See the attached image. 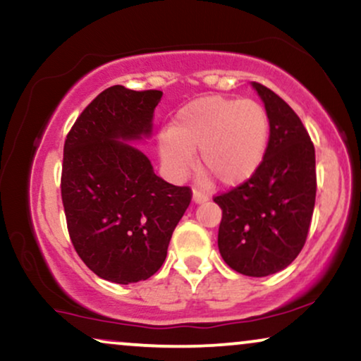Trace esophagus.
Returning a JSON list of instances; mask_svg holds the SVG:
<instances>
[{
  "label": "esophagus",
  "mask_w": 361,
  "mask_h": 361,
  "mask_svg": "<svg viewBox=\"0 0 361 361\" xmlns=\"http://www.w3.org/2000/svg\"><path fill=\"white\" fill-rule=\"evenodd\" d=\"M208 200H209V198H208V195L200 193V191L193 190V203H196V204H201V203H204V201H208Z\"/></svg>",
  "instance_id": "1"
}]
</instances>
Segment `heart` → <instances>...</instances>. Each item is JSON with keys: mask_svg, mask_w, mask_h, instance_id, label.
<instances>
[{"mask_svg": "<svg viewBox=\"0 0 361 361\" xmlns=\"http://www.w3.org/2000/svg\"><path fill=\"white\" fill-rule=\"evenodd\" d=\"M269 132V115L256 100L206 95L183 105L170 128L158 133V155L168 175L183 181L196 166L193 153L200 152L201 170L221 185L236 186L262 163Z\"/></svg>", "mask_w": 361, "mask_h": 361, "instance_id": "b5f03b06", "label": "heart"}]
</instances>
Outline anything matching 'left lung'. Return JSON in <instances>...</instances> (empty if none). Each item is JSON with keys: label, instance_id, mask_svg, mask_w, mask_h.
<instances>
[{"label": "left lung", "instance_id": "1", "mask_svg": "<svg viewBox=\"0 0 361 361\" xmlns=\"http://www.w3.org/2000/svg\"><path fill=\"white\" fill-rule=\"evenodd\" d=\"M269 115L264 160L246 183L216 196L223 209L218 247L231 269L266 277L304 247L315 206V148L304 123L271 89L251 82Z\"/></svg>", "mask_w": 361, "mask_h": 361}]
</instances>
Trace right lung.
I'll use <instances>...</instances> for the list:
<instances>
[{"label": "right lung", "instance_id": "1", "mask_svg": "<svg viewBox=\"0 0 361 361\" xmlns=\"http://www.w3.org/2000/svg\"><path fill=\"white\" fill-rule=\"evenodd\" d=\"M161 95L105 89L64 143L61 193L71 241L90 271L115 284L147 281L161 267L191 201L188 186L157 176L132 145L150 138Z\"/></svg>", "mask_w": 361, "mask_h": 361}]
</instances>
